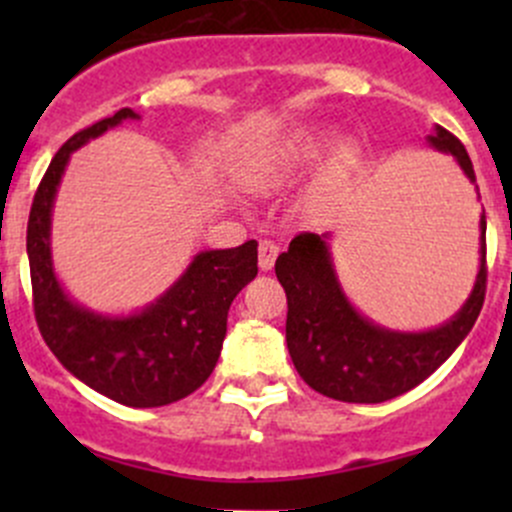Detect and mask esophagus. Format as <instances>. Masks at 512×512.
Here are the masks:
<instances>
[{
  "label": "esophagus",
  "instance_id": "1",
  "mask_svg": "<svg viewBox=\"0 0 512 512\" xmlns=\"http://www.w3.org/2000/svg\"><path fill=\"white\" fill-rule=\"evenodd\" d=\"M277 255H280V247L272 240H260V270L267 272L275 267Z\"/></svg>",
  "mask_w": 512,
  "mask_h": 512
}]
</instances>
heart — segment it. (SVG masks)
Returning a JSON list of instances; mask_svg holds the SVG:
<instances>
[{
	"label": "heart",
	"instance_id": "b5f03b06",
	"mask_svg": "<svg viewBox=\"0 0 512 512\" xmlns=\"http://www.w3.org/2000/svg\"><path fill=\"white\" fill-rule=\"evenodd\" d=\"M329 136L322 131H304L297 136H289L272 146L270 151L262 153L250 168L245 170V180L252 190L257 193H267V190H277L282 185L302 175L312 163H317L319 156L327 151ZM359 151L354 143L344 141L329 156L327 165L322 173L314 178L307 193L302 198V210L307 215H322L332 208L342 195L344 185H347L349 175L356 168Z\"/></svg>",
	"mask_w": 512,
	"mask_h": 512
}]
</instances>
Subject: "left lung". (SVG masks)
I'll list each match as a JSON object with an SVG mask.
<instances>
[{
    "mask_svg": "<svg viewBox=\"0 0 512 512\" xmlns=\"http://www.w3.org/2000/svg\"><path fill=\"white\" fill-rule=\"evenodd\" d=\"M428 146L456 158L476 185L471 158L453 133L436 126ZM478 245V275L463 307L441 327L396 332L366 319L349 302L334 270L329 235L302 232L294 237L275 262L287 294V349L294 369L314 391L347 404H381L414 389L456 352L483 307L485 213Z\"/></svg>",
    "mask_w": 512,
    "mask_h": 512,
    "instance_id": "1",
    "label": "left lung"
}]
</instances>
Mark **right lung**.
I'll return each mask as SVG.
<instances>
[{"label":"right lung","instance_id":"obj_1","mask_svg":"<svg viewBox=\"0 0 512 512\" xmlns=\"http://www.w3.org/2000/svg\"><path fill=\"white\" fill-rule=\"evenodd\" d=\"M126 118H111L74 133L41 178L27 225L34 314L46 347L86 386L133 409L185 399L208 381L227 332V309L257 275V242L205 250L163 294L133 314H98L81 307L56 280L51 262V210L71 153Z\"/></svg>","mask_w":512,"mask_h":512}]
</instances>
